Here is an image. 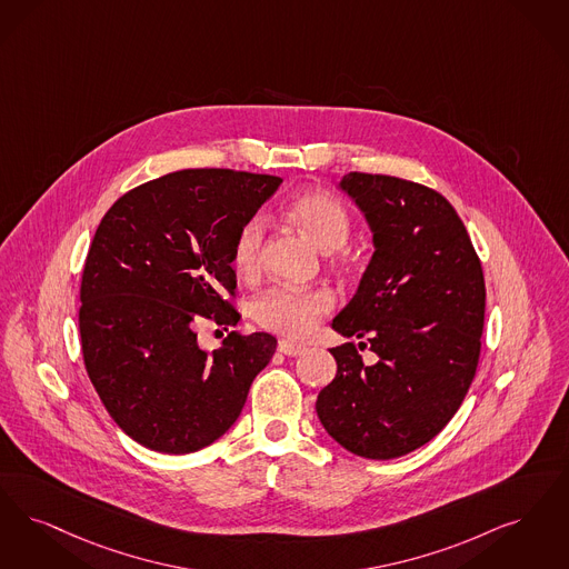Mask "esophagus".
Segmentation results:
<instances>
[{
	"instance_id": "34e87169",
	"label": "esophagus",
	"mask_w": 569,
	"mask_h": 569,
	"mask_svg": "<svg viewBox=\"0 0 569 569\" xmlns=\"http://www.w3.org/2000/svg\"><path fill=\"white\" fill-rule=\"evenodd\" d=\"M277 349H279V353H283V356H290V358L302 356V353L307 351V347H305V345H300V342L288 341V339H281L279 345H277Z\"/></svg>"
}]
</instances>
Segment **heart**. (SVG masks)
Segmentation results:
<instances>
[{
  "instance_id": "b5f03b06",
  "label": "heart",
  "mask_w": 569,
  "mask_h": 569,
  "mask_svg": "<svg viewBox=\"0 0 569 569\" xmlns=\"http://www.w3.org/2000/svg\"><path fill=\"white\" fill-rule=\"evenodd\" d=\"M286 213L319 250H341L351 234L347 207L335 194L323 190H311L296 197ZM262 243L264 220L253 216L241 224L232 241L230 262L237 274L251 277L258 273ZM332 307L335 298L328 290L277 286L251 302V316L258 326L277 335L305 337Z\"/></svg>"
}]
</instances>
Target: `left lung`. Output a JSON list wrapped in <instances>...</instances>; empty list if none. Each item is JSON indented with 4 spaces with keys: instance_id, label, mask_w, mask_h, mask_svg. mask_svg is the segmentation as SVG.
Instances as JSON below:
<instances>
[{
    "instance_id": "8db88e82",
    "label": "left lung",
    "mask_w": 569,
    "mask_h": 569,
    "mask_svg": "<svg viewBox=\"0 0 569 569\" xmlns=\"http://www.w3.org/2000/svg\"><path fill=\"white\" fill-rule=\"evenodd\" d=\"M341 188L365 211L375 253L332 321L358 347L330 349L337 377L319 391V421L366 459L410 453L440 432L477 375L485 277L453 204L423 183L351 171ZM366 342H360V349Z\"/></svg>"
}]
</instances>
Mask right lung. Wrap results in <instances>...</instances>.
Returning a JSON list of instances; mask_svg holds the SVG:
<instances>
[{
    "label": "right lung",
    "instance_id": "obj_1",
    "mask_svg": "<svg viewBox=\"0 0 569 569\" xmlns=\"http://www.w3.org/2000/svg\"><path fill=\"white\" fill-rule=\"evenodd\" d=\"M281 178L183 169L116 201L92 237L80 286V339L92 387L118 428L159 453H194L237 421L271 362L267 332L230 330L207 353L197 328H232L237 230Z\"/></svg>",
    "mask_w": 569,
    "mask_h": 569
}]
</instances>
